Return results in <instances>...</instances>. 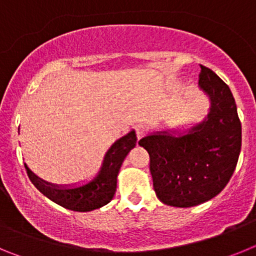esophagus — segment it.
<instances>
[{"mask_svg": "<svg viewBox=\"0 0 256 256\" xmlns=\"http://www.w3.org/2000/svg\"><path fill=\"white\" fill-rule=\"evenodd\" d=\"M144 134H146V130H144V126H138L137 128H136V136H137V141H141V140L144 137Z\"/></svg>", "mask_w": 256, "mask_h": 256, "instance_id": "1", "label": "esophagus"}]
</instances>
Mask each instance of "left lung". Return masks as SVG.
I'll return each mask as SVG.
<instances>
[{
	"mask_svg": "<svg viewBox=\"0 0 256 256\" xmlns=\"http://www.w3.org/2000/svg\"><path fill=\"white\" fill-rule=\"evenodd\" d=\"M198 86L210 102L202 120L155 130L138 142L150 155L156 196L169 206H196L216 198L241 151V123L230 87L202 65Z\"/></svg>",
	"mask_w": 256,
	"mask_h": 256,
	"instance_id": "8db88e82",
	"label": "left lung"
}]
</instances>
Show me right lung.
Returning a JSON list of instances; mask_svg holds the SVG:
<instances>
[{
    "instance_id": "right-lung-1",
    "label": "right lung",
    "mask_w": 256,
    "mask_h": 256,
    "mask_svg": "<svg viewBox=\"0 0 256 256\" xmlns=\"http://www.w3.org/2000/svg\"><path fill=\"white\" fill-rule=\"evenodd\" d=\"M134 130L126 133L122 138L116 140L104 155L100 170L92 180L80 184H54L46 182L36 176L28 165H26L29 180L36 188L42 192L47 198L56 202L65 209L73 212H91L102 208L112 200L116 191L118 174L122 168L124 159L132 148H136Z\"/></svg>"
}]
</instances>
